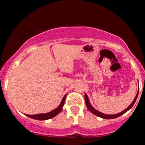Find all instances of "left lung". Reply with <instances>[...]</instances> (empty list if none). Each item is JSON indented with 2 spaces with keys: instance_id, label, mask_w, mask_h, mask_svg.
Returning <instances> with one entry per match:
<instances>
[{
  "instance_id": "left-lung-1",
  "label": "left lung",
  "mask_w": 145,
  "mask_h": 145,
  "mask_svg": "<svg viewBox=\"0 0 145 145\" xmlns=\"http://www.w3.org/2000/svg\"><path fill=\"white\" fill-rule=\"evenodd\" d=\"M138 93H139V90H138V92H137V95H136L135 98H134V101L131 102V104L130 105H129L127 108L125 109V110H124L123 111H122V112H120V113L114 114V115H107V114H104V113H102V112H99V111L97 110L95 108H93V107H92L91 105L90 102H89V99H88V96H87L86 93H85V102H86V107H87V108H88V110L90 111L91 113L94 114L95 116H99V117H100V118H104V119H114V118H116L119 117V116H122V115H123L125 112H127L128 110H130V109L133 107V105H134V103H135L136 100H137V99Z\"/></svg>"
}]
</instances>
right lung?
Masks as SVG:
<instances>
[{"label":"right lung","instance_id":"1","mask_svg":"<svg viewBox=\"0 0 145 145\" xmlns=\"http://www.w3.org/2000/svg\"><path fill=\"white\" fill-rule=\"evenodd\" d=\"M67 94H65L64 96L63 99H61V103H60L59 105L58 106V107H57L56 109L53 110L52 111L49 112H47V113H42V114H36V115H26L27 117L30 118L35 119V120H48V119H51L52 118L55 117V116L58 115L61 110H62V107L64 106V104H65V99H66Z\"/></svg>","mask_w":145,"mask_h":145}]
</instances>
